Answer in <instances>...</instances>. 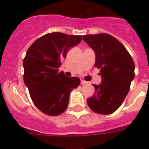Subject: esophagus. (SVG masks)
<instances>
[{"mask_svg": "<svg viewBox=\"0 0 149 149\" xmlns=\"http://www.w3.org/2000/svg\"><path fill=\"white\" fill-rule=\"evenodd\" d=\"M81 84H82V85H85V84H87L88 82H87V81H84V80H81Z\"/></svg>", "mask_w": 149, "mask_h": 149, "instance_id": "1", "label": "esophagus"}]
</instances>
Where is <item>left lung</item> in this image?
Returning <instances> with one entry per match:
<instances>
[{
	"label": "left lung",
	"instance_id": "left-lung-1",
	"mask_svg": "<svg viewBox=\"0 0 149 149\" xmlns=\"http://www.w3.org/2000/svg\"><path fill=\"white\" fill-rule=\"evenodd\" d=\"M83 39L94 51L95 65L100 68L101 84H93L95 94L87 98L89 108L97 113L111 114L119 109L134 79V60L125 46L106 33L85 35Z\"/></svg>",
	"mask_w": 149,
	"mask_h": 149
}]
</instances>
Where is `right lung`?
Instances as JSON below:
<instances>
[{
    "label": "right lung",
    "instance_id": "right-lung-1",
    "mask_svg": "<svg viewBox=\"0 0 149 149\" xmlns=\"http://www.w3.org/2000/svg\"><path fill=\"white\" fill-rule=\"evenodd\" d=\"M81 40V36L51 33L36 40L27 50L23 62L24 81L34 104L47 115L63 113L70 93L80 84L78 77H66L59 67L69 49Z\"/></svg>",
    "mask_w": 149,
    "mask_h": 149
}]
</instances>
